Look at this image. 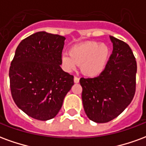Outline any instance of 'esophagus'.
<instances>
[{
	"mask_svg": "<svg viewBox=\"0 0 146 146\" xmlns=\"http://www.w3.org/2000/svg\"><path fill=\"white\" fill-rule=\"evenodd\" d=\"M73 80H74V83H79L80 78H78L77 76H74V78H73Z\"/></svg>",
	"mask_w": 146,
	"mask_h": 146,
	"instance_id": "1",
	"label": "esophagus"
}]
</instances>
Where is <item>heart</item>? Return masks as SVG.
I'll use <instances>...</instances> for the list:
<instances>
[{
	"instance_id": "obj_1",
	"label": "heart",
	"mask_w": 146,
	"mask_h": 146,
	"mask_svg": "<svg viewBox=\"0 0 146 146\" xmlns=\"http://www.w3.org/2000/svg\"><path fill=\"white\" fill-rule=\"evenodd\" d=\"M110 57V49L106 45L89 41L71 48L70 54L62 55V64L66 71L74 70L77 65L84 75L90 77L98 76L104 71Z\"/></svg>"
}]
</instances>
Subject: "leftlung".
I'll list each match as a JSON object with an SVG mask.
<instances>
[{
	"label": "left lung",
	"instance_id": "1",
	"mask_svg": "<svg viewBox=\"0 0 146 146\" xmlns=\"http://www.w3.org/2000/svg\"><path fill=\"white\" fill-rule=\"evenodd\" d=\"M113 53L104 71L94 78H80L86 115L96 123H107L131 102L136 88L137 63L125 42L110 36Z\"/></svg>",
	"mask_w": 146,
	"mask_h": 146
}]
</instances>
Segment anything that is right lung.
Wrapping results in <instances>:
<instances>
[{
    "label": "right lung",
    "instance_id": "1",
    "mask_svg": "<svg viewBox=\"0 0 146 146\" xmlns=\"http://www.w3.org/2000/svg\"><path fill=\"white\" fill-rule=\"evenodd\" d=\"M65 40L42 31L23 40L16 48L9 69L11 96L32 118H54L74 84L73 75L60 67Z\"/></svg>",
    "mask_w": 146,
    "mask_h": 146
}]
</instances>
